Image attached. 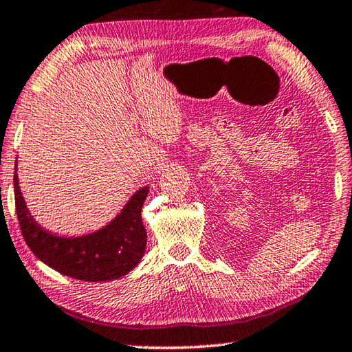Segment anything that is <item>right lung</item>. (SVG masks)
Instances as JSON below:
<instances>
[{"instance_id": "add662e5", "label": "right lung", "mask_w": 352, "mask_h": 352, "mask_svg": "<svg viewBox=\"0 0 352 352\" xmlns=\"http://www.w3.org/2000/svg\"><path fill=\"white\" fill-rule=\"evenodd\" d=\"M148 188H139L124 208L98 230L65 236L50 232L34 219L21 194L16 166L14 174L16 217L28 248L52 270L85 282L116 280L126 276L142 260L147 233L141 210Z\"/></svg>"}]
</instances>
